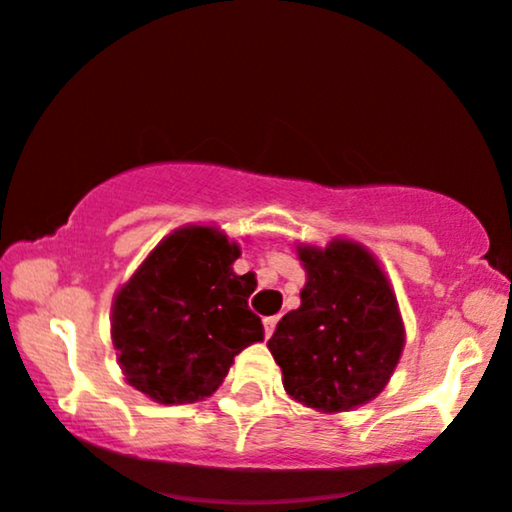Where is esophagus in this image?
<instances>
[{
    "label": "esophagus",
    "instance_id": "esophagus-1",
    "mask_svg": "<svg viewBox=\"0 0 512 512\" xmlns=\"http://www.w3.org/2000/svg\"><path fill=\"white\" fill-rule=\"evenodd\" d=\"M275 326H278V316H268V318H263V330H266V338H270V335H273Z\"/></svg>",
    "mask_w": 512,
    "mask_h": 512
}]
</instances>
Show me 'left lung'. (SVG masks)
<instances>
[{"label": "left lung", "instance_id": "8db88e82", "mask_svg": "<svg viewBox=\"0 0 512 512\" xmlns=\"http://www.w3.org/2000/svg\"><path fill=\"white\" fill-rule=\"evenodd\" d=\"M306 282L299 309L282 316L268 350L292 400L338 414L371 402L388 386L405 323L378 258L354 239L297 244Z\"/></svg>", "mask_w": 512, "mask_h": 512}]
</instances>
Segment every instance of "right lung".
<instances>
[{
    "instance_id": "right-lung-1",
    "label": "right lung",
    "mask_w": 512,
    "mask_h": 512,
    "mask_svg": "<svg viewBox=\"0 0 512 512\" xmlns=\"http://www.w3.org/2000/svg\"><path fill=\"white\" fill-rule=\"evenodd\" d=\"M242 246L213 225L160 239L112 299V345L131 388L160 405L206 400L234 357L263 340L249 309L256 275L234 273Z\"/></svg>"
}]
</instances>
